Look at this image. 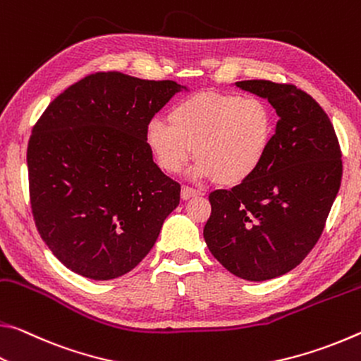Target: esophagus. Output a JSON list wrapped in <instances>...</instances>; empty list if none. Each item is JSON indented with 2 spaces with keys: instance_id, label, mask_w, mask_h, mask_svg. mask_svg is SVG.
<instances>
[{
  "instance_id": "34e87169",
  "label": "esophagus",
  "mask_w": 361,
  "mask_h": 361,
  "mask_svg": "<svg viewBox=\"0 0 361 361\" xmlns=\"http://www.w3.org/2000/svg\"><path fill=\"white\" fill-rule=\"evenodd\" d=\"M198 195H202V192L195 190V188H192V187H182V190H180L182 200H190L193 197H198Z\"/></svg>"
}]
</instances>
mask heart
Masks as SVG:
<instances>
[{"label":"heart","mask_w":361,"mask_h":361,"mask_svg":"<svg viewBox=\"0 0 361 361\" xmlns=\"http://www.w3.org/2000/svg\"><path fill=\"white\" fill-rule=\"evenodd\" d=\"M169 125L152 120L145 142L164 173L176 174L195 150L197 177L222 187L250 180L267 158L274 139V114L264 100L204 91L171 109Z\"/></svg>","instance_id":"1"}]
</instances>
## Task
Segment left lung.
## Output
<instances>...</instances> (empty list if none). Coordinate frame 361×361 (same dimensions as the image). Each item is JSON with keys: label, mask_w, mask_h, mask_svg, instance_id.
I'll return each instance as SVG.
<instances>
[{"label": "left lung", "mask_w": 361, "mask_h": 361, "mask_svg": "<svg viewBox=\"0 0 361 361\" xmlns=\"http://www.w3.org/2000/svg\"><path fill=\"white\" fill-rule=\"evenodd\" d=\"M235 85L267 99L280 120L257 173L209 195L203 236L230 274L265 281L298 267L317 245L341 187V149L328 115L307 92L267 80Z\"/></svg>", "instance_id": "8db88e82"}]
</instances>
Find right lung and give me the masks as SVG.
Here are the masks:
<instances>
[{"label":"right lung","instance_id":"1","mask_svg":"<svg viewBox=\"0 0 361 361\" xmlns=\"http://www.w3.org/2000/svg\"><path fill=\"white\" fill-rule=\"evenodd\" d=\"M176 81L86 76L47 105L27 149L35 226L65 267L91 280L133 270L155 245L180 185L153 161L145 129Z\"/></svg>","mask_w":361,"mask_h":361}]
</instances>
